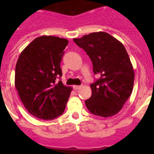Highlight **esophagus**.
Listing matches in <instances>:
<instances>
[{
    "mask_svg": "<svg viewBox=\"0 0 154 154\" xmlns=\"http://www.w3.org/2000/svg\"><path fill=\"white\" fill-rule=\"evenodd\" d=\"M81 85H74L73 86V89H75V90H79V89H81Z\"/></svg>",
    "mask_w": 154,
    "mask_h": 154,
    "instance_id": "34e87169",
    "label": "esophagus"
}]
</instances>
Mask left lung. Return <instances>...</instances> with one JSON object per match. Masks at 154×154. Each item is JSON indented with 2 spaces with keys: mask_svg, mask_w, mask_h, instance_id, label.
<instances>
[{
  "mask_svg": "<svg viewBox=\"0 0 154 154\" xmlns=\"http://www.w3.org/2000/svg\"><path fill=\"white\" fill-rule=\"evenodd\" d=\"M92 60L100 78L91 84L92 96L85 100L91 113L102 117L117 114L133 92L134 71L126 48L106 32L99 31L73 39Z\"/></svg>",
  "mask_w": 154,
  "mask_h": 154,
  "instance_id": "8db88e82",
  "label": "left lung"
}]
</instances>
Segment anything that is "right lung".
I'll return each mask as SVG.
<instances>
[{
  "mask_svg": "<svg viewBox=\"0 0 154 154\" xmlns=\"http://www.w3.org/2000/svg\"><path fill=\"white\" fill-rule=\"evenodd\" d=\"M69 41L55 36L36 38L21 53L15 68L14 85L28 112L42 119L64 112L72 88L61 80V61Z\"/></svg>",
  "mask_w": 154,
  "mask_h": 154,
  "instance_id": "1",
  "label": "right lung"
}]
</instances>
